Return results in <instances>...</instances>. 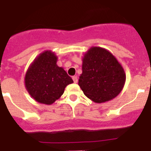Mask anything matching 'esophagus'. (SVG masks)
I'll return each instance as SVG.
<instances>
[{"label":"esophagus","mask_w":151,"mask_h":151,"mask_svg":"<svg viewBox=\"0 0 151 151\" xmlns=\"http://www.w3.org/2000/svg\"><path fill=\"white\" fill-rule=\"evenodd\" d=\"M73 82H74L75 83H78V78H77V76H73Z\"/></svg>","instance_id":"obj_1"}]
</instances>
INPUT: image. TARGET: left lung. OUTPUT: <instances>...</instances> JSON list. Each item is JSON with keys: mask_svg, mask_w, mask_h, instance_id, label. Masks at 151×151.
I'll use <instances>...</instances> for the list:
<instances>
[{"mask_svg": "<svg viewBox=\"0 0 151 151\" xmlns=\"http://www.w3.org/2000/svg\"><path fill=\"white\" fill-rule=\"evenodd\" d=\"M78 86L94 103L114 99L123 89L126 74L116 57L105 48L91 47L83 57Z\"/></svg>", "mask_w": 151, "mask_h": 151, "instance_id": "obj_1", "label": "left lung"}]
</instances>
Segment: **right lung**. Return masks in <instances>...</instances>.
<instances>
[{"label":"right lung","instance_id":"obj_1","mask_svg":"<svg viewBox=\"0 0 151 151\" xmlns=\"http://www.w3.org/2000/svg\"><path fill=\"white\" fill-rule=\"evenodd\" d=\"M57 60L55 52L45 51L35 58L26 72L25 88L38 103L51 105L62 96L65 88L73 83L64 68L58 66Z\"/></svg>","mask_w":151,"mask_h":151}]
</instances>
